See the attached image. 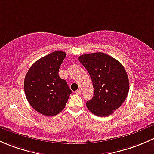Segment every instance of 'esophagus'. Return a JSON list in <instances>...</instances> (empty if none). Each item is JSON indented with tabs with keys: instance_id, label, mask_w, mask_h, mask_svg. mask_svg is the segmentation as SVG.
<instances>
[{
	"instance_id": "esophagus-1",
	"label": "esophagus",
	"mask_w": 154,
	"mask_h": 154,
	"mask_svg": "<svg viewBox=\"0 0 154 154\" xmlns=\"http://www.w3.org/2000/svg\"><path fill=\"white\" fill-rule=\"evenodd\" d=\"M75 93H76V94H78V95H80L81 93H82V90H81L80 89H78L76 91H75Z\"/></svg>"
}]
</instances>
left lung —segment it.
<instances>
[{
  "instance_id": "1",
  "label": "left lung",
  "mask_w": 154,
  "mask_h": 154,
  "mask_svg": "<svg viewBox=\"0 0 154 154\" xmlns=\"http://www.w3.org/2000/svg\"><path fill=\"white\" fill-rule=\"evenodd\" d=\"M79 60L88 71L94 88L87 107L98 116H107L118 109L126 99L129 79L122 64L103 53L82 55Z\"/></svg>"
}]
</instances>
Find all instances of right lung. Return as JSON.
Masks as SVG:
<instances>
[{
  "mask_svg": "<svg viewBox=\"0 0 154 154\" xmlns=\"http://www.w3.org/2000/svg\"><path fill=\"white\" fill-rule=\"evenodd\" d=\"M66 53L55 51L36 61L24 79V92L29 104L41 114L55 116L65 107L72 91L58 75Z\"/></svg>",
  "mask_w": 154,
  "mask_h": 154,
  "instance_id": "add662e5",
  "label": "right lung"
}]
</instances>
